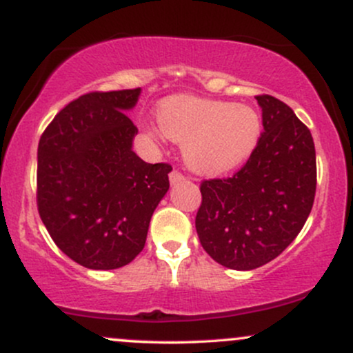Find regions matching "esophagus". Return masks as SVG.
<instances>
[{
  "mask_svg": "<svg viewBox=\"0 0 353 353\" xmlns=\"http://www.w3.org/2000/svg\"><path fill=\"white\" fill-rule=\"evenodd\" d=\"M184 179H185V177L182 176V174H181L179 171H172L171 174H169V182H171L172 185L179 184V182H182Z\"/></svg>",
  "mask_w": 353,
  "mask_h": 353,
  "instance_id": "esophagus-1",
  "label": "esophagus"
}]
</instances>
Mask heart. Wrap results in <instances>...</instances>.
Masks as SVG:
<instances>
[{
    "label": "heart",
    "instance_id": "b5f03b06",
    "mask_svg": "<svg viewBox=\"0 0 353 353\" xmlns=\"http://www.w3.org/2000/svg\"><path fill=\"white\" fill-rule=\"evenodd\" d=\"M161 131L182 145L185 163L201 174H224L252 156L262 136V117L254 108L179 96L157 109ZM148 134L159 139V131Z\"/></svg>",
    "mask_w": 353,
    "mask_h": 353
}]
</instances>
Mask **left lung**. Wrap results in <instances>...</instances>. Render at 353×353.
<instances>
[{"label":"left lung","instance_id":"obj_1","mask_svg":"<svg viewBox=\"0 0 353 353\" xmlns=\"http://www.w3.org/2000/svg\"><path fill=\"white\" fill-rule=\"evenodd\" d=\"M262 109L259 145L228 179L201 184L196 230L221 265L252 270L287 249L314 205L317 168L310 131L272 96H255Z\"/></svg>","mask_w":353,"mask_h":353}]
</instances>
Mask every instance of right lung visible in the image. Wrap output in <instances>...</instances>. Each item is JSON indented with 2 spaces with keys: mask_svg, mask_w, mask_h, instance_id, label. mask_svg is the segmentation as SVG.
I'll use <instances>...</instances> for the list:
<instances>
[{
  "mask_svg": "<svg viewBox=\"0 0 353 353\" xmlns=\"http://www.w3.org/2000/svg\"><path fill=\"white\" fill-rule=\"evenodd\" d=\"M141 88L89 92L56 114L38 145V210L54 244L83 267L128 265L169 190V164L132 151L125 116Z\"/></svg>",
  "mask_w": 353,
  "mask_h": 353,
  "instance_id": "1",
  "label": "right lung"
}]
</instances>
